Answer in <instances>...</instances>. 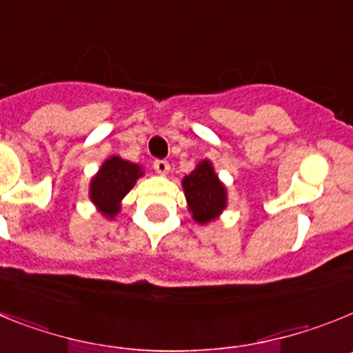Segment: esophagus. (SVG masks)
<instances>
[{
  "label": "esophagus",
  "mask_w": 353,
  "mask_h": 353,
  "mask_svg": "<svg viewBox=\"0 0 353 353\" xmlns=\"http://www.w3.org/2000/svg\"><path fill=\"white\" fill-rule=\"evenodd\" d=\"M154 170L157 171L159 174H168L170 173V162L161 161V159H159V161L154 162Z\"/></svg>",
  "instance_id": "34e87169"
}]
</instances>
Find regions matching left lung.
Returning a JSON list of instances; mask_svg holds the SVG:
<instances>
[{"label":"left lung","instance_id":"left-lung-1","mask_svg":"<svg viewBox=\"0 0 353 353\" xmlns=\"http://www.w3.org/2000/svg\"><path fill=\"white\" fill-rule=\"evenodd\" d=\"M183 194L191 217L198 224H208L219 219L228 207L226 185L215 173L214 164L203 159L196 164L194 170L182 180Z\"/></svg>","mask_w":353,"mask_h":353}]
</instances>
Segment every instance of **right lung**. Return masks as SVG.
I'll use <instances>...</instances> for the list:
<instances>
[{"instance_id":"right-lung-1","label":"right lung","mask_w":353,"mask_h":353,"mask_svg":"<svg viewBox=\"0 0 353 353\" xmlns=\"http://www.w3.org/2000/svg\"><path fill=\"white\" fill-rule=\"evenodd\" d=\"M143 174L145 170L139 164L111 155L102 162L99 171L90 180V201L105 219L113 221L120 214L123 198Z\"/></svg>"}]
</instances>
